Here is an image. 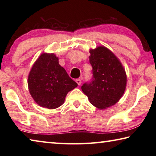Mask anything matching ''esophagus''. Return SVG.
<instances>
[{"mask_svg": "<svg viewBox=\"0 0 156 156\" xmlns=\"http://www.w3.org/2000/svg\"><path fill=\"white\" fill-rule=\"evenodd\" d=\"M76 83L78 84V85H80V84H81V80H80V79H76Z\"/></svg>", "mask_w": 156, "mask_h": 156, "instance_id": "1", "label": "esophagus"}]
</instances>
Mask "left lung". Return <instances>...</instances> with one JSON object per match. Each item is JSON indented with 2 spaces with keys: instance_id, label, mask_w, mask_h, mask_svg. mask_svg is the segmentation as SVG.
Segmentation results:
<instances>
[{
  "instance_id": "left-lung-1",
  "label": "left lung",
  "mask_w": 156,
  "mask_h": 156,
  "mask_svg": "<svg viewBox=\"0 0 156 156\" xmlns=\"http://www.w3.org/2000/svg\"><path fill=\"white\" fill-rule=\"evenodd\" d=\"M89 53L93 78L91 83L82 86V91L94 107L107 109L117 103L125 93L127 81L125 69L117 56L106 47L90 49Z\"/></svg>"
}]
</instances>
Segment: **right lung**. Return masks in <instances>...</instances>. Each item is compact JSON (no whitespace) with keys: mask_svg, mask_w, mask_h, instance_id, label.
Returning a JSON list of instances; mask_svg holds the SVG:
<instances>
[{"mask_svg":"<svg viewBox=\"0 0 156 156\" xmlns=\"http://www.w3.org/2000/svg\"><path fill=\"white\" fill-rule=\"evenodd\" d=\"M27 84L34 101L49 109L61 106L68 92L78 86L54 53H43L38 58L29 73Z\"/></svg>","mask_w":156,"mask_h":156,"instance_id":"obj_1","label":"right lung"}]
</instances>
